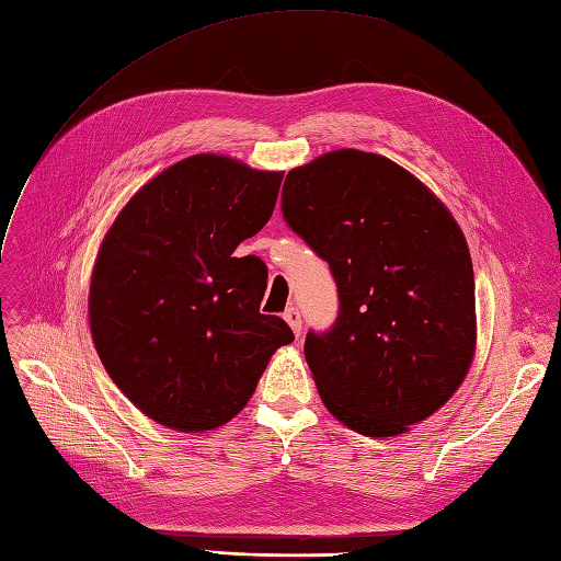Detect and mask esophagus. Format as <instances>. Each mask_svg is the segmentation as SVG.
Here are the masks:
<instances>
[{"instance_id": "34e87169", "label": "esophagus", "mask_w": 561, "mask_h": 561, "mask_svg": "<svg viewBox=\"0 0 561 561\" xmlns=\"http://www.w3.org/2000/svg\"><path fill=\"white\" fill-rule=\"evenodd\" d=\"M283 318L287 321V325L293 328L295 335L299 337V335H301V316H299V311H297L295 307H290V309H287V311L283 313Z\"/></svg>"}]
</instances>
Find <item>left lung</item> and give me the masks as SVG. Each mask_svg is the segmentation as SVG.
<instances>
[{"instance_id":"8db88e82","label":"left lung","mask_w":561,"mask_h":561,"mask_svg":"<svg viewBox=\"0 0 561 561\" xmlns=\"http://www.w3.org/2000/svg\"><path fill=\"white\" fill-rule=\"evenodd\" d=\"M283 215L340 293L335 328L305 342L318 397L358 434H405L446 405L477 352L472 256L456 217L401 164L356 148L287 172Z\"/></svg>"}]
</instances>
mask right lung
<instances>
[{
    "mask_svg": "<svg viewBox=\"0 0 561 561\" xmlns=\"http://www.w3.org/2000/svg\"><path fill=\"white\" fill-rule=\"evenodd\" d=\"M280 181L231 156H191L136 191L101 240L87 301L96 354L162 427L226 425L295 340L260 313L266 264L233 256L274 215Z\"/></svg>",
    "mask_w": 561,
    "mask_h": 561,
    "instance_id": "add662e5",
    "label": "right lung"
}]
</instances>
